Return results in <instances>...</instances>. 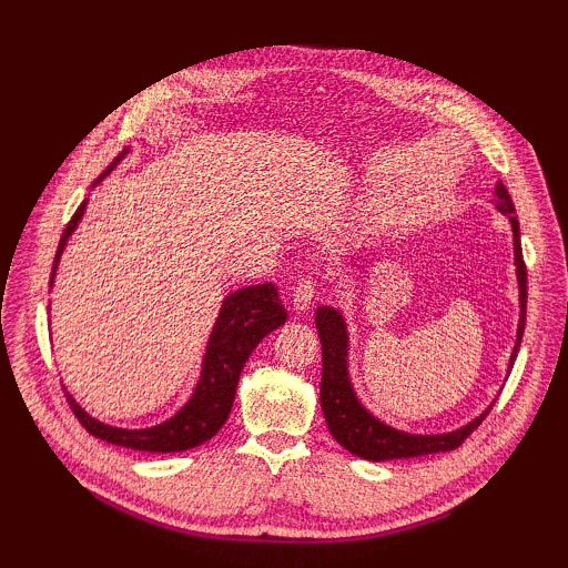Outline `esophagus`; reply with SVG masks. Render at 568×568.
<instances>
[{"label":"esophagus","mask_w":568,"mask_h":568,"mask_svg":"<svg viewBox=\"0 0 568 568\" xmlns=\"http://www.w3.org/2000/svg\"><path fill=\"white\" fill-rule=\"evenodd\" d=\"M315 297H317V285L312 283L310 277H305V281H300L295 285L293 297H291V305H293L295 312H305V310H310L312 300H315Z\"/></svg>","instance_id":"34e87169"}]
</instances>
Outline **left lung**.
Returning <instances> with one entry per match:
<instances>
[{
    "instance_id": "obj_1",
    "label": "left lung",
    "mask_w": 568,
    "mask_h": 568,
    "mask_svg": "<svg viewBox=\"0 0 568 568\" xmlns=\"http://www.w3.org/2000/svg\"><path fill=\"white\" fill-rule=\"evenodd\" d=\"M496 202L503 214L510 216L513 234H515V265H517V283H520V327H517V342L510 364L517 356V348L523 342L525 332V312H527V268L523 261V246H520V222L515 216V204L505 190L503 183L496 187ZM317 332L322 342V385H320V403L324 419L332 437L339 442L346 452H352L368 462H388V458H413L425 454H439L452 452L462 446L466 437L474 429H478L480 422L486 419L488 409L478 419L468 422L466 427L449 432V434H407L397 432L388 425H383L366 407H361L356 395L352 390L346 373V324L342 315L332 307L317 310Z\"/></svg>"
}]
</instances>
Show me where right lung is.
I'll return each instance as SVG.
<instances>
[{
  "label": "right lung",
  "mask_w": 568,
  "mask_h": 568,
  "mask_svg": "<svg viewBox=\"0 0 568 568\" xmlns=\"http://www.w3.org/2000/svg\"><path fill=\"white\" fill-rule=\"evenodd\" d=\"M84 204L88 202L80 204L75 214H72V220L68 222L63 236H60L53 273L60 253H63L68 244V236L80 222ZM285 320V307L281 303V297H277L273 283L244 287V291L229 295L212 329L195 393H192L190 403L180 409L175 417L163 422V425H155L149 429H119L92 419L70 395L68 405L72 413H75L80 425L88 429L92 437H98L102 442L155 454L195 449V446L212 439L214 434L222 429L229 413H232L241 368H244L251 352L256 348L263 336L281 327Z\"/></svg>",
  "instance_id": "obj_1"
}]
</instances>
